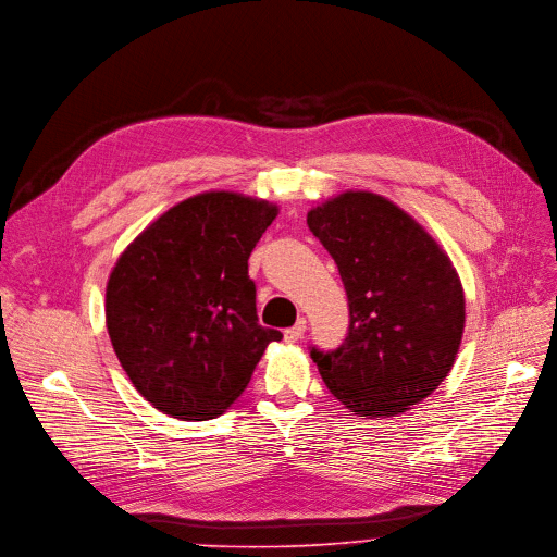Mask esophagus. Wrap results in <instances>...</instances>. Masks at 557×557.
Returning <instances> with one entry per match:
<instances>
[{
	"label": "esophagus",
	"instance_id": "obj_1",
	"mask_svg": "<svg viewBox=\"0 0 557 557\" xmlns=\"http://www.w3.org/2000/svg\"><path fill=\"white\" fill-rule=\"evenodd\" d=\"M305 330H307V321H305V319H298L294 327H288V330L284 332V338H286L288 344H294V342H298V338H302Z\"/></svg>",
	"mask_w": 557,
	"mask_h": 557
}]
</instances>
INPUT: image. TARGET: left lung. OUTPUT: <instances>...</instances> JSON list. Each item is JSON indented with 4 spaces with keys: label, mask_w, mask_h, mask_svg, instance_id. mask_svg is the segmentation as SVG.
<instances>
[{
    "label": "left lung",
    "mask_w": 557,
    "mask_h": 557,
    "mask_svg": "<svg viewBox=\"0 0 557 557\" xmlns=\"http://www.w3.org/2000/svg\"><path fill=\"white\" fill-rule=\"evenodd\" d=\"M342 275L350 325L342 346H311L332 396L359 417H394L448 375L465 330L450 259L394 202L348 190L307 213Z\"/></svg>",
    "instance_id": "8db88e82"
}]
</instances>
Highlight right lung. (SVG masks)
Wrapping results in <instances>:
<instances>
[{
  "instance_id": "1",
  "label": "right lung",
  "mask_w": 557,
  "mask_h": 557,
  "mask_svg": "<svg viewBox=\"0 0 557 557\" xmlns=\"http://www.w3.org/2000/svg\"><path fill=\"white\" fill-rule=\"evenodd\" d=\"M277 209L202 193L165 211L117 259L107 284L113 350L163 414L207 421L246 389L282 332L261 327L248 259Z\"/></svg>"
}]
</instances>
